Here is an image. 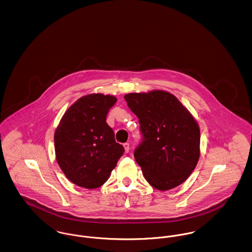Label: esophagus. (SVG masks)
<instances>
[{
	"label": "esophagus",
	"instance_id": "obj_1",
	"mask_svg": "<svg viewBox=\"0 0 252 252\" xmlns=\"http://www.w3.org/2000/svg\"><path fill=\"white\" fill-rule=\"evenodd\" d=\"M123 145H124V148H125V152H126V153H128V152H129V149H130L129 144H128V143H125Z\"/></svg>",
	"mask_w": 252,
	"mask_h": 252
}]
</instances>
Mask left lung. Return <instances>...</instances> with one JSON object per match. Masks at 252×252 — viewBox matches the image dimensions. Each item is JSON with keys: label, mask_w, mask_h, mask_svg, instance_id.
Returning a JSON list of instances; mask_svg holds the SVG:
<instances>
[{"label": "left lung", "mask_w": 252, "mask_h": 252, "mask_svg": "<svg viewBox=\"0 0 252 252\" xmlns=\"http://www.w3.org/2000/svg\"><path fill=\"white\" fill-rule=\"evenodd\" d=\"M139 118L143 141L134 151L145 180L167 191L189 178L200 155L199 126L179 99L163 91L125 95Z\"/></svg>", "instance_id": "8db88e82"}]
</instances>
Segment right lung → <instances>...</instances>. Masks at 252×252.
Wrapping results in <instances>:
<instances>
[{
	"label": "right lung",
	"mask_w": 252,
	"mask_h": 252,
	"mask_svg": "<svg viewBox=\"0 0 252 252\" xmlns=\"http://www.w3.org/2000/svg\"><path fill=\"white\" fill-rule=\"evenodd\" d=\"M116 101L114 96L102 94L83 96L67 109L56 129L58 163L67 179L77 186H102L125 152L106 122Z\"/></svg>",
	"instance_id": "add662e5"
}]
</instances>
